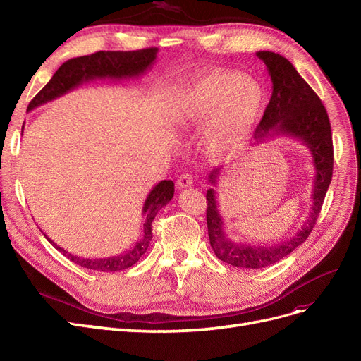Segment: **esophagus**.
Segmentation results:
<instances>
[{
    "instance_id": "obj_1",
    "label": "esophagus",
    "mask_w": 361,
    "mask_h": 361,
    "mask_svg": "<svg viewBox=\"0 0 361 361\" xmlns=\"http://www.w3.org/2000/svg\"><path fill=\"white\" fill-rule=\"evenodd\" d=\"M192 184H193V177H192V174H188V173L181 174L177 180V185L180 188H187V187H190Z\"/></svg>"
}]
</instances>
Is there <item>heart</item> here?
Returning a JSON list of instances; mask_svg holds the SVG:
<instances>
[{
    "label": "heart",
    "mask_w": 361,
    "mask_h": 361,
    "mask_svg": "<svg viewBox=\"0 0 361 361\" xmlns=\"http://www.w3.org/2000/svg\"><path fill=\"white\" fill-rule=\"evenodd\" d=\"M264 92L247 74L200 73L171 98L168 117L177 128L190 130L206 121L202 146L209 157L235 149L249 135L263 106Z\"/></svg>",
    "instance_id": "1"
}]
</instances>
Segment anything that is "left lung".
I'll return each mask as SVG.
<instances>
[{
  "label": "left lung",
  "mask_w": 361,
  "mask_h": 361,
  "mask_svg": "<svg viewBox=\"0 0 361 361\" xmlns=\"http://www.w3.org/2000/svg\"><path fill=\"white\" fill-rule=\"evenodd\" d=\"M267 64L272 80V97L264 109L260 124L255 131V145L286 136L300 140L310 150L314 166L312 187V207L307 221L291 238L272 245H250L234 243L225 235L224 221L218 209L215 188L222 168H215L209 174L211 188L207 200V234L216 257L225 263L243 269H260L288 256L306 241L324 204L325 195L332 180L334 146L328 112L314 90L301 78L294 66L279 54L271 51L256 52Z\"/></svg>",
  "instance_id": "8db88e82"
}]
</instances>
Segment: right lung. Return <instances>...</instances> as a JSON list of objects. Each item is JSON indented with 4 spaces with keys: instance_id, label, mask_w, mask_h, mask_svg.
Wrapping results in <instances>:
<instances>
[{
    "instance_id": "right-lung-1",
    "label": "right lung",
    "mask_w": 361,
    "mask_h": 361,
    "mask_svg": "<svg viewBox=\"0 0 361 361\" xmlns=\"http://www.w3.org/2000/svg\"><path fill=\"white\" fill-rule=\"evenodd\" d=\"M157 54L158 48H146L139 51H99L92 55L71 59L55 71L51 80L30 101L27 111H32L47 102L63 97V94L68 93L70 90L75 89L85 82H92L97 79H108L116 82L139 79L140 75H143L154 66ZM173 197L174 183L171 180H162L152 188L142 209V215L145 216L142 235L128 250L121 255L98 259H85L68 253L67 250L60 247L59 244H55L49 237H47V234L44 235L56 250H60L71 262L80 264V267L86 269L99 272L123 271L131 268L146 253L152 240V221L157 216L158 211L166 206V203H169Z\"/></svg>"
}]
</instances>
